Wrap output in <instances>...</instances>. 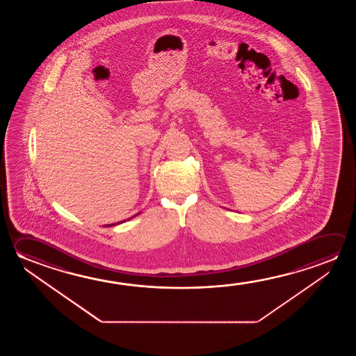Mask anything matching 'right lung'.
<instances>
[{"mask_svg":"<svg viewBox=\"0 0 356 356\" xmlns=\"http://www.w3.org/2000/svg\"><path fill=\"white\" fill-rule=\"evenodd\" d=\"M139 213H140V212H139ZM139 213H136V215L133 216V217H130V218H129V220H131V218H134L135 216H138V215H139ZM129 220H127V221H129ZM127 221H125V220H124V221L118 222V223H111V225H105V227H109V226H117V225H120V223H122V222H127Z\"/></svg>","mask_w":356,"mask_h":356,"instance_id":"obj_1","label":"right lung"}]
</instances>
